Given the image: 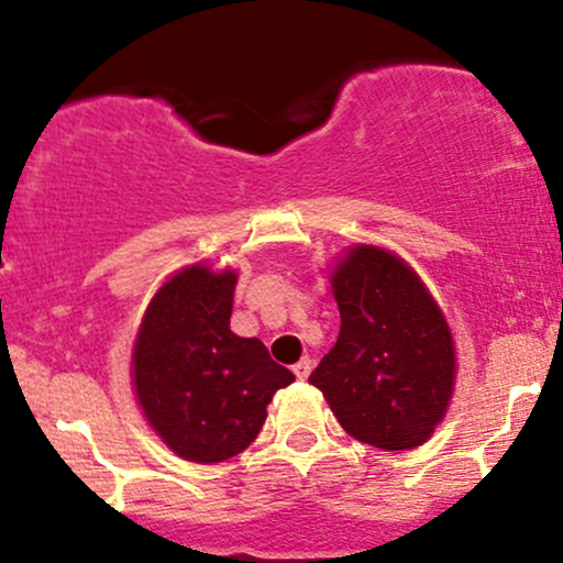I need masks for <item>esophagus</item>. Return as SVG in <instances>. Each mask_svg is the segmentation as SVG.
I'll return each instance as SVG.
<instances>
[{"instance_id": "1", "label": "esophagus", "mask_w": 563, "mask_h": 563, "mask_svg": "<svg viewBox=\"0 0 563 563\" xmlns=\"http://www.w3.org/2000/svg\"><path fill=\"white\" fill-rule=\"evenodd\" d=\"M294 373H296V378H299V380L307 378L309 373H312V360H309V357H301L299 363L294 365Z\"/></svg>"}]
</instances>
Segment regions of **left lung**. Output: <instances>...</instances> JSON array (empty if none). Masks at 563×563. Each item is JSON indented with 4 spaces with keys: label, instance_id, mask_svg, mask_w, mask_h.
<instances>
[{
    "label": "left lung",
    "instance_id": "1",
    "mask_svg": "<svg viewBox=\"0 0 563 563\" xmlns=\"http://www.w3.org/2000/svg\"><path fill=\"white\" fill-rule=\"evenodd\" d=\"M341 331L314 367L346 434L380 450H410L442 421L455 349L442 312L416 273L389 251L357 245L333 275Z\"/></svg>",
    "mask_w": 563,
    "mask_h": 563
}]
</instances>
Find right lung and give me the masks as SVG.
Segmentation results:
<instances>
[{
	"mask_svg": "<svg viewBox=\"0 0 563 563\" xmlns=\"http://www.w3.org/2000/svg\"><path fill=\"white\" fill-rule=\"evenodd\" d=\"M235 273L196 267L174 275L142 320L134 389L153 429L177 455L219 463L254 442L275 391L294 373L260 339L230 331Z\"/></svg>",
	"mask_w": 563,
	"mask_h": 563,
	"instance_id": "1",
	"label": "right lung"
}]
</instances>
